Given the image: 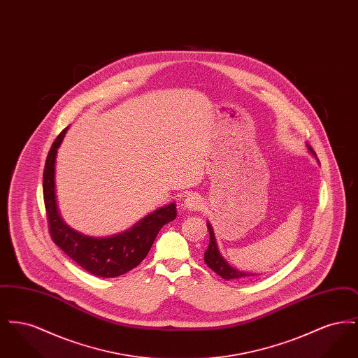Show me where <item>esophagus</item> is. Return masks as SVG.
Masks as SVG:
<instances>
[{"instance_id":"34e87169","label":"esophagus","mask_w":358,"mask_h":358,"mask_svg":"<svg viewBox=\"0 0 358 358\" xmlns=\"http://www.w3.org/2000/svg\"><path fill=\"white\" fill-rule=\"evenodd\" d=\"M182 206L189 210H199L201 206V200L197 194H189L182 200Z\"/></svg>"}]
</instances>
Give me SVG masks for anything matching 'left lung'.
Returning a JSON list of instances; mask_svg holds the SVG:
<instances>
[{
	"label": "left lung",
	"mask_w": 358,
	"mask_h": 358,
	"mask_svg": "<svg viewBox=\"0 0 358 358\" xmlns=\"http://www.w3.org/2000/svg\"><path fill=\"white\" fill-rule=\"evenodd\" d=\"M306 148L308 153L311 154L314 158H317V154L314 153L311 146L306 143ZM318 164H320V161H318ZM206 225H208V231H209V245H208V250L205 251L204 260L206 266L210 270H213L217 275H220L225 280L251 279V278H255L257 275H262L260 273H250V271H244V270H240V268L231 266L224 259V256L222 255V252L219 250V245H217V241L215 238V232H213V228H212L210 222H206Z\"/></svg>",
	"instance_id": "1"
}]
</instances>
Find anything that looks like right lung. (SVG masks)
I'll list each match as a JSON object with an SVG mask.
<instances>
[{"mask_svg": "<svg viewBox=\"0 0 358 358\" xmlns=\"http://www.w3.org/2000/svg\"><path fill=\"white\" fill-rule=\"evenodd\" d=\"M69 129L67 126L52 143L43 176L44 203L51 236L56 245L87 273L99 278H115L129 273L146 257L159 229L176 219V204L161 206L129 229L111 236H90L69 227L60 215L55 184L57 149Z\"/></svg>", "mask_w": 358, "mask_h": 358, "instance_id": "obj_1", "label": "right lung"}]
</instances>
